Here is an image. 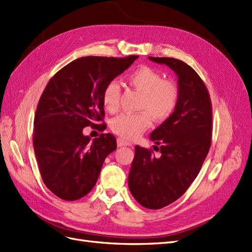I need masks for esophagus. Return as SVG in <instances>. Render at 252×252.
<instances>
[{"label": "esophagus", "mask_w": 252, "mask_h": 252, "mask_svg": "<svg viewBox=\"0 0 252 252\" xmlns=\"http://www.w3.org/2000/svg\"><path fill=\"white\" fill-rule=\"evenodd\" d=\"M117 145H118L119 147H121V146H131L132 143L126 141V140H125V139H123V138H118V139H117Z\"/></svg>", "instance_id": "1"}]
</instances>
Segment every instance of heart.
Masks as SVG:
<instances>
[{
  "label": "heart",
  "mask_w": 252,
  "mask_h": 252,
  "mask_svg": "<svg viewBox=\"0 0 252 252\" xmlns=\"http://www.w3.org/2000/svg\"><path fill=\"white\" fill-rule=\"evenodd\" d=\"M126 81L129 86L141 94L138 109L143 112L118 115L112 120L111 128L125 139H135L151 126V117L156 121H164L173 113L178 106L180 91L174 82L164 80L159 71L145 65L129 72ZM119 97L118 83L115 81L108 83L102 92V102L110 113H115L118 110Z\"/></svg>",
  "instance_id": "heart-1"
}]
</instances>
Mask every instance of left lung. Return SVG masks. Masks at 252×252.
<instances>
[{"label":"left lung","mask_w":252,"mask_h":252,"mask_svg":"<svg viewBox=\"0 0 252 252\" xmlns=\"http://www.w3.org/2000/svg\"><path fill=\"white\" fill-rule=\"evenodd\" d=\"M148 59L175 72L180 98L173 113L151 134L161 156L136 145L127 182L142 207L159 210L179 199L199 173L211 146L212 105L206 85L188 64L174 58Z\"/></svg>","instance_id":"left-lung-1"}]
</instances>
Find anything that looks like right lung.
Here are the masks:
<instances>
[{
    "mask_svg": "<svg viewBox=\"0 0 252 252\" xmlns=\"http://www.w3.org/2000/svg\"><path fill=\"white\" fill-rule=\"evenodd\" d=\"M138 56L82 57L60 69L46 85L34 119L33 145L43 183L63 200H78L94 187L116 139H91L83 128L105 116L102 92ZM104 127L106 125H99Z\"/></svg>",
    "mask_w": 252,
    "mask_h": 252,
    "instance_id": "add662e5",
    "label": "right lung"
}]
</instances>
